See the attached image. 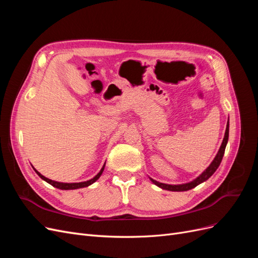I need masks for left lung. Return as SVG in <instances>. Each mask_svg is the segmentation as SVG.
<instances>
[{"instance_id":"obj_1","label":"left lung","mask_w":258,"mask_h":258,"mask_svg":"<svg viewBox=\"0 0 258 258\" xmlns=\"http://www.w3.org/2000/svg\"><path fill=\"white\" fill-rule=\"evenodd\" d=\"M228 137H229V118H228V121H227V126H226V131H225V136H224V139H223V142H222L220 150H218V152H217L216 156L214 157L213 161L210 163V166L204 171V172H202L199 176H197L195 179H192V181H190L188 183H184V184L172 185V184L160 183V182L156 181V179H154L152 177H150V179L156 186L160 187V188H162V189L170 190V191H186V190H189V189L194 188V187L198 186L201 183L206 182L209 177H211V176L214 174V172L217 170V168L220 167L221 162H222V159H223L224 153H225L226 145H227V142H228Z\"/></svg>"}]
</instances>
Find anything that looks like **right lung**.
Segmentation results:
<instances>
[{"mask_svg": "<svg viewBox=\"0 0 258 258\" xmlns=\"http://www.w3.org/2000/svg\"><path fill=\"white\" fill-rule=\"evenodd\" d=\"M32 168H33V166H32ZM104 168H105V162H104L103 167L101 168L100 172H99V173H98L96 176H93L91 179H88V181H85V182H80V183H62V182L52 181V179H50V178H48V177H46V176L42 175L40 172H38V171H37L35 168H33V169H34V171H35V172L37 173V175H38V176H40L42 179H44L45 182H47L48 184L52 185L53 187H56V188H59V189H62V190H71V189H79V188H84V187H88V186H90L91 184L95 183V182L97 181V179H99V177L101 176V174L103 173Z\"/></svg>", "mask_w": 258, "mask_h": 258, "instance_id": "obj_1", "label": "right lung"}]
</instances>
